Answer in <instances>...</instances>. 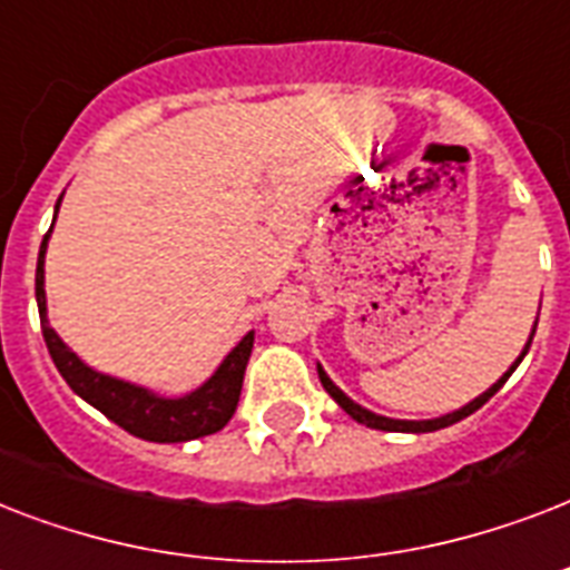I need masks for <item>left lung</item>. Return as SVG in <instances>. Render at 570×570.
Segmentation results:
<instances>
[{"instance_id": "obj_1", "label": "left lung", "mask_w": 570, "mask_h": 570, "mask_svg": "<svg viewBox=\"0 0 570 570\" xmlns=\"http://www.w3.org/2000/svg\"><path fill=\"white\" fill-rule=\"evenodd\" d=\"M532 334H535V331H532ZM532 334H530V343H532ZM530 343H527V348H530ZM527 348H523V355H527ZM523 355L518 357V361H514L512 370H509V373H505L503 379L497 381L494 387H488L485 393H482V396L473 399V402L461 407V411H452V414L438 416V420H387V416H379V414H373V411H366V407L355 405V402H352V399H348L346 393H343V390H340L337 384H334V381L328 379V375H325V370H322V366H320V381H322V387L328 390L331 396H334V402H337V405L343 407V411H346V414L352 416V420H357V423H361V425H370V429H381V432H414V434H420V432H438V429H446V425L459 423V420H464V416H470V414H473V411H479V407L485 405L488 399L494 396L497 390L503 387L505 379H509V375L514 373V366L521 364Z\"/></svg>"}]
</instances>
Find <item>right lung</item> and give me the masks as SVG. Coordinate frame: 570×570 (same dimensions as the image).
Listing matches in <instances>:
<instances>
[{"mask_svg": "<svg viewBox=\"0 0 570 570\" xmlns=\"http://www.w3.org/2000/svg\"><path fill=\"white\" fill-rule=\"evenodd\" d=\"M61 204V197H58ZM52 230V227H49ZM49 230L40 242L38 254V275H35V295H38L40 311V328L47 340L52 364L58 366L61 379L73 387V393L91 402L97 411L109 416L111 423L127 429L141 441L154 443H183L213 434L230 423L236 414L242 393V379H245V366H248L250 348H254V334H245L242 343L233 348L230 355L224 357V364L215 370V375L206 381L204 387L183 399H163L145 387L127 384V381L111 379V375L94 373L91 366H85L70 348L61 343L56 331L49 328L47 322V293H43V254H47Z\"/></svg>", "mask_w": 570, "mask_h": 570, "instance_id": "obj_1", "label": "right lung"}]
</instances>
